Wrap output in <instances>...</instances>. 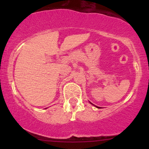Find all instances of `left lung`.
<instances>
[{"label": "left lung", "instance_id": "obj_1", "mask_svg": "<svg viewBox=\"0 0 149 149\" xmlns=\"http://www.w3.org/2000/svg\"><path fill=\"white\" fill-rule=\"evenodd\" d=\"M90 104H92V103H91V102H90ZM95 107H97V108H99V107H97V106H95Z\"/></svg>", "mask_w": 149, "mask_h": 149}]
</instances>
